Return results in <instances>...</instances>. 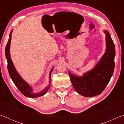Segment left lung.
<instances>
[{
  "mask_svg": "<svg viewBox=\"0 0 124 124\" xmlns=\"http://www.w3.org/2000/svg\"><path fill=\"white\" fill-rule=\"evenodd\" d=\"M106 35V51L93 70L82 77H76L68 72L74 89L85 97L100 95L109 82L115 67V45L109 33L104 30Z\"/></svg>",
  "mask_w": 124,
  "mask_h": 124,
  "instance_id": "8db88e82",
  "label": "left lung"
}]
</instances>
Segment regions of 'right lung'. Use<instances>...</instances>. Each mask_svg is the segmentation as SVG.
<instances>
[{
  "label": "right lung",
  "instance_id": "right-lung-1",
  "mask_svg": "<svg viewBox=\"0 0 124 124\" xmlns=\"http://www.w3.org/2000/svg\"><path fill=\"white\" fill-rule=\"evenodd\" d=\"M12 32V31H11V32L10 33L9 38V40H8L7 46H6L5 47V56L8 61V70L10 77H11V79L12 80V81H13L15 85H16V86L18 88V89L20 90V91L21 92L24 96H27V97H28L34 98L40 97V96L45 95L48 91V90L49 89L50 86L46 88L43 91L39 92V93H33L32 89H31L30 86H29L28 84H27L22 79V78L20 76V75L18 74V73L17 72L16 69L14 67L13 62H12L11 59V57H10V43H11ZM53 69L54 68L52 69L51 72H50V77H51V74Z\"/></svg>",
  "mask_w": 124,
  "mask_h": 124
}]
</instances>
